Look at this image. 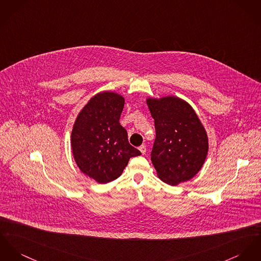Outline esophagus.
I'll return each instance as SVG.
<instances>
[{"label":"esophagus","instance_id":"34e87169","mask_svg":"<svg viewBox=\"0 0 261 261\" xmlns=\"http://www.w3.org/2000/svg\"><path fill=\"white\" fill-rule=\"evenodd\" d=\"M139 150H140L141 153L144 155V154H146V151H147V148H146V146L145 145H142L139 147Z\"/></svg>","mask_w":261,"mask_h":261}]
</instances>
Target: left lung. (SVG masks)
<instances>
[{
	"instance_id": "left-lung-1",
	"label": "left lung",
	"mask_w": 261,
	"mask_h": 261,
	"mask_svg": "<svg viewBox=\"0 0 261 261\" xmlns=\"http://www.w3.org/2000/svg\"><path fill=\"white\" fill-rule=\"evenodd\" d=\"M147 104L156 130L151 161L158 177L173 186L191 180L201 170L208 150L199 117L178 97L149 98Z\"/></svg>"
}]
</instances>
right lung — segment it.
<instances>
[{"label": "right lung", "instance_id": "obj_1", "mask_svg": "<svg viewBox=\"0 0 261 261\" xmlns=\"http://www.w3.org/2000/svg\"><path fill=\"white\" fill-rule=\"evenodd\" d=\"M124 98L114 92L92 97L79 114L71 132L74 160L81 172L100 184L117 179L131 157L141 152L131 146L121 126Z\"/></svg>", "mask_w": 261, "mask_h": 261}]
</instances>
